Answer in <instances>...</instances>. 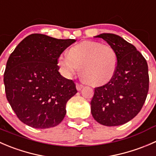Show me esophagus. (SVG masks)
Here are the masks:
<instances>
[{"instance_id": "esophagus-1", "label": "esophagus", "mask_w": 156, "mask_h": 156, "mask_svg": "<svg viewBox=\"0 0 156 156\" xmlns=\"http://www.w3.org/2000/svg\"><path fill=\"white\" fill-rule=\"evenodd\" d=\"M76 89H77L78 91H80L83 87H84V86H83V85L80 84V83H76Z\"/></svg>"}]
</instances>
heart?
Listing matches in <instances>:
<instances>
[{"label":"heart","mask_w":156,"mask_h":156,"mask_svg":"<svg viewBox=\"0 0 156 156\" xmlns=\"http://www.w3.org/2000/svg\"><path fill=\"white\" fill-rule=\"evenodd\" d=\"M118 64V55L112 46L94 41L79 43L69 49L68 55L62 54L58 58V65L65 77H73L81 67L85 80L92 86L108 83Z\"/></svg>","instance_id":"1"}]
</instances>
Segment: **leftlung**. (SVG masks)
Listing matches in <instances>:
<instances>
[{
	"label": "left lung",
	"instance_id": "1",
	"mask_svg": "<svg viewBox=\"0 0 156 156\" xmlns=\"http://www.w3.org/2000/svg\"><path fill=\"white\" fill-rule=\"evenodd\" d=\"M95 37L116 51L118 64L113 78L95 89L92 115L102 125H122L136 116L146 101L149 83L147 62L135 46L119 35L102 33Z\"/></svg>",
	"mask_w": 156,
	"mask_h": 156
}]
</instances>
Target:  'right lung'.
I'll use <instances>...</instances> for the list:
<instances>
[{"label": "right lung", "mask_w": 156, "mask_h": 156, "mask_svg": "<svg viewBox=\"0 0 156 156\" xmlns=\"http://www.w3.org/2000/svg\"><path fill=\"white\" fill-rule=\"evenodd\" d=\"M75 41L32 34L9 57L4 76L6 96L26 125L50 128L65 117L66 104L77 90L73 80L59 73L58 58Z\"/></svg>", "instance_id": "1"}]
</instances>
